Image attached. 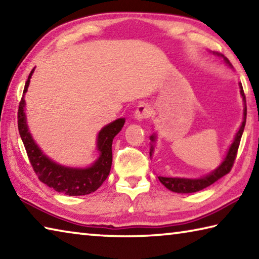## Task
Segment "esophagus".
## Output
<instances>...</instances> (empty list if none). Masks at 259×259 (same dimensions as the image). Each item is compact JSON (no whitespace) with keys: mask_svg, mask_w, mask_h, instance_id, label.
Returning a JSON list of instances; mask_svg holds the SVG:
<instances>
[{"mask_svg":"<svg viewBox=\"0 0 259 259\" xmlns=\"http://www.w3.org/2000/svg\"><path fill=\"white\" fill-rule=\"evenodd\" d=\"M151 107L147 104H140L137 106L135 111V119L138 121H143L145 119H148L151 116Z\"/></svg>","mask_w":259,"mask_h":259,"instance_id":"esophagus-1","label":"esophagus"}]
</instances>
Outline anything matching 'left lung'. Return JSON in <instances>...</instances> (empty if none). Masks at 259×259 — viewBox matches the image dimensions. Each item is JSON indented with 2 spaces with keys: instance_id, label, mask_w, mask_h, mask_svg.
<instances>
[{
  "instance_id": "8db88e82",
  "label": "left lung",
  "mask_w": 259,
  "mask_h": 259,
  "mask_svg": "<svg viewBox=\"0 0 259 259\" xmlns=\"http://www.w3.org/2000/svg\"><path fill=\"white\" fill-rule=\"evenodd\" d=\"M219 56H222L226 63L230 64V60L227 59L226 57H224L223 55H219ZM239 87H240L241 96H242L243 103H244L243 121H242V124H241V126H240L239 131H238V134H236V136H235L233 143H232L229 152H227L225 160L223 161V163L219 165L216 170H213L212 172H210L205 177L199 178V179L171 178V177H161V176L157 177V178H159V181L162 184H163V185L166 188H168V190L172 191V192H176V193H195V192H199L201 190H203V188L210 186L211 184H213L214 182H217L218 179L224 177L225 175H227L231 171L232 166H233V164H234L236 154H238V148H239V145H240V140H241V137H242V134H243V130H244L245 119H247V105H245V96H244L243 88H242V84H241V83L239 84ZM151 140H152V142H155V136L154 135L151 136ZM152 153H153V146H151L150 155H152Z\"/></svg>"
}]
</instances>
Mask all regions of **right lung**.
<instances>
[{
    "label": "right lung",
    "mask_w": 259,
    "mask_h": 259,
    "mask_svg": "<svg viewBox=\"0 0 259 259\" xmlns=\"http://www.w3.org/2000/svg\"><path fill=\"white\" fill-rule=\"evenodd\" d=\"M34 69L28 75L25 83L24 95L27 91L30 77ZM25 100L21 98L18 108V130L21 140L27 152V156L38 179L56 192L66 195H85L90 194L102 186L106 181L112 166V143L115 136L124 125V119H117L100 130L97 138V147L100 156L95 163L84 169L68 168L51 161L41 152L30 136L25 115Z\"/></svg>",
    "instance_id": "1"
}]
</instances>
